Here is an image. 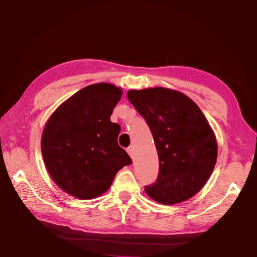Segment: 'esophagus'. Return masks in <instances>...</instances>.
<instances>
[{
    "instance_id": "1",
    "label": "esophagus",
    "mask_w": 257,
    "mask_h": 257,
    "mask_svg": "<svg viewBox=\"0 0 257 257\" xmlns=\"http://www.w3.org/2000/svg\"><path fill=\"white\" fill-rule=\"evenodd\" d=\"M127 152H128V154L130 155V158L134 159V149H133L132 146L128 147V149H127Z\"/></svg>"
}]
</instances>
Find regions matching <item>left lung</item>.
Wrapping results in <instances>:
<instances>
[{"instance_id":"left-lung-1","label":"left lung","mask_w":257,"mask_h":257,"mask_svg":"<svg viewBox=\"0 0 257 257\" xmlns=\"http://www.w3.org/2000/svg\"><path fill=\"white\" fill-rule=\"evenodd\" d=\"M133 104L153 135L159 176L145 187L149 196L164 205L187 201L201 190L215 167V135L196 103L177 90L154 87L129 90Z\"/></svg>"}]
</instances>
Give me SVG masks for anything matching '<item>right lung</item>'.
<instances>
[{"label":"right lung","instance_id":"add662e5","mask_svg":"<svg viewBox=\"0 0 257 257\" xmlns=\"http://www.w3.org/2000/svg\"><path fill=\"white\" fill-rule=\"evenodd\" d=\"M122 90L106 82L85 87L50 116L42 135L47 171L61 189L80 199L110 188L132 159L118 144L120 125L110 116Z\"/></svg>","mask_w":257,"mask_h":257}]
</instances>
